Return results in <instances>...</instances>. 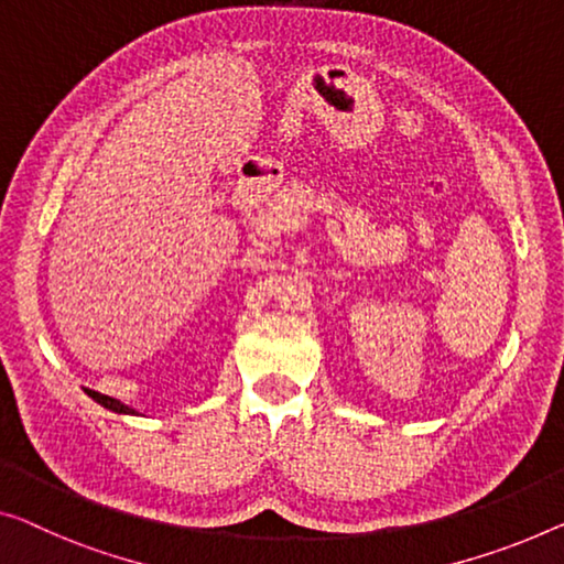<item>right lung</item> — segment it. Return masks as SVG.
Returning <instances> with one entry per match:
<instances>
[{"instance_id":"right-lung-1","label":"right lung","mask_w":564,"mask_h":564,"mask_svg":"<svg viewBox=\"0 0 564 564\" xmlns=\"http://www.w3.org/2000/svg\"><path fill=\"white\" fill-rule=\"evenodd\" d=\"M88 392V398H94L98 405H104V408H108V410H113V413H121V415H139L137 410L133 408H129V405H123L121 400H116V398H108V394H100V392H96V390H86Z\"/></svg>"}]
</instances>
